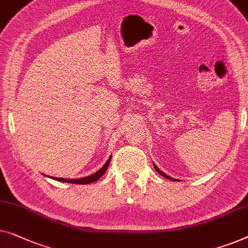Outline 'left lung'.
I'll return each mask as SVG.
<instances>
[{"instance_id":"8db88e82","label":"left lung","mask_w":248,"mask_h":248,"mask_svg":"<svg viewBox=\"0 0 248 248\" xmlns=\"http://www.w3.org/2000/svg\"><path fill=\"white\" fill-rule=\"evenodd\" d=\"M154 169H155V170H156L157 172H159V173H160L161 175H162V177H164V178H167V179H169V180H175V179H173V178H171V177H169V175H167L166 173H163V172H162V171H161V170H160V169H159V168H157V167L155 166V164H154Z\"/></svg>"}]
</instances>
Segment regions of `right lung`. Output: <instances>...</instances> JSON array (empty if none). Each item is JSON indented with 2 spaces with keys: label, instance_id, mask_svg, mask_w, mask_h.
Instances as JSON below:
<instances>
[{
  "label": "right lung",
  "instance_id": "1",
  "mask_svg": "<svg viewBox=\"0 0 248 248\" xmlns=\"http://www.w3.org/2000/svg\"><path fill=\"white\" fill-rule=\"evenodd\" d=\"M110 159H112V155H110L109 159L107 160V162L104 164V166L102 167V169H100V170H98L97 172H95L94 174L88 175V177L80 178V179H64V178H53L52 177V179H55V180H57V181L69 182V184H77V185H88V184H92V182L97 181L98 179L102 177L104 173H105L106 170H107V168H108V166H109ZM50 178H51V177H50Z\"/></svg>",
  "mask_w": 248,
  "mask_h": 248
}]
</instances>
